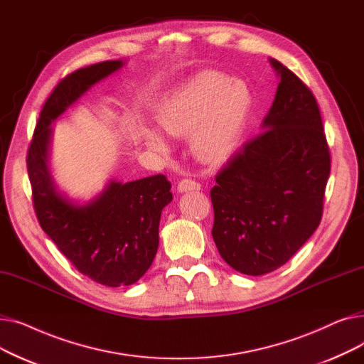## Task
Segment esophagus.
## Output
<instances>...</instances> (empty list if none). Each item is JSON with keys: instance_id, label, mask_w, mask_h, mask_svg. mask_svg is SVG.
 <instances>
[{"instance_id": "34e87169", "label": "esophagus", "mask_w": 364, "mask_h": 364, "mask_svg": "<svg viewBox=\"0 0 364 364\" xmlns=\"http://www.w3.org/2000/svg\"><path fill=\"white\" fill-rule=\"evenodd\" d=\"M200 188V184L193 181V180H188V178H184L181 180L178 184H177V190L180 193H186V192H192V190H199Z\"/></svg>"}]
</instances>
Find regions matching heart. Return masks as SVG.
<instances>
[{
  "instance_id": "heart-1",
  "label": "heart",
  "mask_w": 364,
  "mask_h": 364,
  "mask_svg": "<svg viewBox=\"0 0 364 364\" xmlns=\"http://www.w3.org/2000/svg\"><path fill=\"white\" fill-rule=\"evenodd\" d=\"M251 109V92L240 81L208 72L195 76L169 95L158 113V124L171 136H190L195 155L211 165L223 164L237 150ZM146 143L168 149L156 128L143 129Z\"/></svg>"
}]
</instances>
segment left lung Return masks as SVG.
I'll list each match as a JSON object with an SVG mask.
<instances>
[{"instance_id":"8db88e82","label":"left lung","mask_w":364,"mask_h":364,"mask_svg":"<svg viewBox=\"0 0 364 364\" xmlns=\"http://www.w3.org/2000/svg\"><path fill=\"white\" fill-rule=\"evenodd\" d=\"M270 65L280 82L262 132L228 161L211 190L217 250L247 276L279 269L311 237L331 174L313 92L276 59Z\"/></svg>"}]
</instances>
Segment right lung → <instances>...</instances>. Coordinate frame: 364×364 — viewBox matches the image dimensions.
Listing matches in <instances>:
<instances>
[{
    "mask_svg": "<svg viewBox=\"0 0 364 364\" xmlns=\"http://www.w3.org/2000/svg\"><path fill=\"white\" fill-rule=\"evenodd\" d=\"M125 65L124 60L97 63L60 81L41 110L26 159L43 230L78 272L110 288L136 283L149 270L159 245L162 209L172 200L171 183L162 174L128 183L110 178L88 200L70 198L51 171V125Z\"/></svg>",
    "mask_w": 364,
    "mask_h": 364,
    "instance_id": "1",
    "label": "right lung"
}]
</instances>
